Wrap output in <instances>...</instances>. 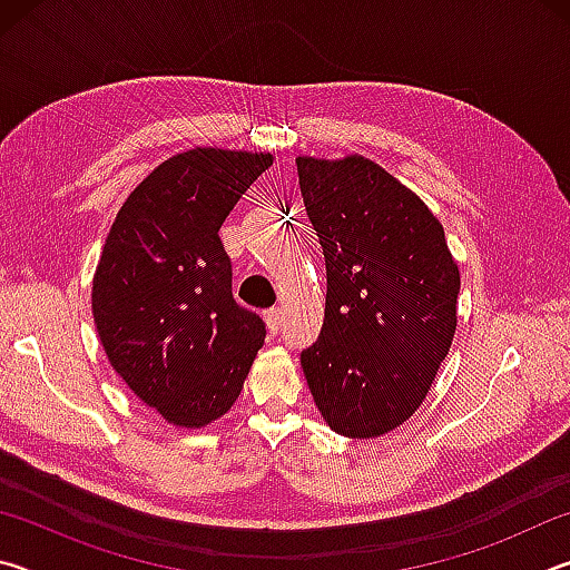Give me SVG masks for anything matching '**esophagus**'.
Instances as JSON below:
<instances>
[{"instance_id":"obj_1","label":"esophagus","mask_w":570,"mask_h":570,"mask_svg":"<svg viewBox=\"0 0 570 570\" xmlns=\"http://www.w3.org/2000/svg\"><path fill=\"white\" fill-rule=\"evenodd\" d=\"M264 316H266L268 332L278 334V330H282V308H268V312H266Z\"/></svg>"}]
</instances>
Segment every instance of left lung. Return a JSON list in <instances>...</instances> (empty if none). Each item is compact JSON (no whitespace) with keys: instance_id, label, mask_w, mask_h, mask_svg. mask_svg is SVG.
Masks as SVG:
<instances>
[{"instance_id":"8db88e82","label":"left lung","mask_w":570,"mask_h":570,"mask_svg":"<svg viewBox=\"0 0 570 570\" xmlns=\"http://www.w3.org/2000/svg\"><path fill=\"white\" fill-rule=\"evenodd\" d=\"M296 170L326 264L304 377L334 432L377 438L412 417L450 352L458 264L432 210L377 163L304 156Z\"/></svg>"}]
</instances>
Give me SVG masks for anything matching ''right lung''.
I'll return each instance as SVG.
<instances>
[{"label":"right lung","mask_w":570,"mask_h":570,"mask_svg":"<svg viewBox=\"0 0 570 570\" xmlns=\"http://www.w3.org/2000/svg\"><path fill=\"white\" fill-rule=\"evenodd\" d=\"M272 153L196 148L135 188L105 238L92 316L110 364L180 428L230 410L266 324L230 294L218 228L272 166Z\"/></svg>","instance_id":"1"}]
</instances>
